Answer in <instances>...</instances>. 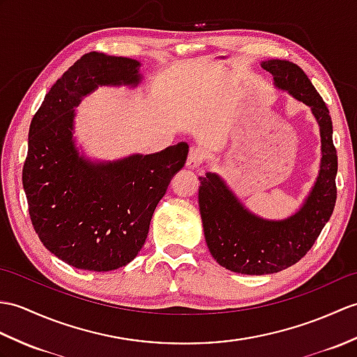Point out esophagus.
<instances>
[{
  "instance_id": "1",
  "label": "esophagus",
  "mask_w": 357,
  "mask_h": 357,
  "mask_svg": "<svg viewBox=\"0 0 357 357\" xmlns=\"http://www.w3.org/2000/svg\"><path fill=\"white\" fill-rule=\"evenodd\" d=\"M202 158V151L199 147H192L188 152V158H187V169L190 170H196L199 167V161Z\"/></svg>"
}]
</instances>
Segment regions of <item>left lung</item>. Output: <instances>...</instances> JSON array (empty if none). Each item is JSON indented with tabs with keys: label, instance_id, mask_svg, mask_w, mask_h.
<instances>
[{
	"label": "left lung",
	"instance_id": "left-lung-1",
	"mask_svg": "<svg viewBox=\"0 0 357 357\" xmlns=\"http://www.w3.org/2000/svg\"><path fill=\"white\" fill-rule=\"evenodd\" d=\"M261 68L273 86L310 107L319 126L318 176L300 208L286 219H264L248 210L218 173L199 176V211L205 242L220 266L243 275H266L292 266L307 254L331 218L336 202L337 155L333 124L322 97L291 61L268 59Z\"/></svg>",
	"mask_w": 357,
	"mask_h": 357
}]
</instances>
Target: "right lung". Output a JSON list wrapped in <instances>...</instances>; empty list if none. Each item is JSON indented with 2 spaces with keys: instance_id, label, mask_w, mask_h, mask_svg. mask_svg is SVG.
Listing matches in <instances>:
<instances>
[{
  "instance_id": "right-lung-1",
  "label": "right lung",
  "mask_w": 357,
  "mask_h": 357,
  "mask_svg": "<svg viewBox=\"0 0 357 357\" xmlns=\"http://www.w3.org/2000/svg\"><path fill=\"white\" fill-rule=\"evenodd\" d=\"M141 62L88 53L45 94L31 120L22 169L30 219L47 250L73 268L107 272L143 248L156 205L184 167L188 146L98 161L76 143V107L98 86L137 88Z\"/></svg>"
}]
</instances>
